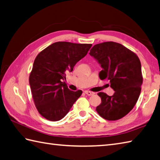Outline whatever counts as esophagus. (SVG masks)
Returning <instances> with one entry per match:
<instances>
[{"instance_id":"obj_1","label":"esophagus","mask_w":160,"mask_h":160,"mask_svg":"<svg viewBox=\"0 0 160 160\" xmlns=\"http://www.w3.org/2000/svg\"><path fill=\"white\" fill-rule=\"evenodd\" d=\"M85 93H86V94L87 95H89V96H90V95H93L95 94V92L88 91V90H86V91H85Z\"/></svg>"}]
</instances>
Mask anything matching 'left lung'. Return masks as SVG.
Instances as JSON below:
<instances>
[{
	"instance_id": "8db88e82",
	"label": "left lung",
	"mask_w": 160,
	"mask_h": 160,
	"mask_svg": "<svg viewBox=\"0 0 160 160\" xmlns=\"http://www.w3.org/2000/svg\"><path fill=\"white\" fill-rule=\"evenodd\" d=\"M89 54L101 65L100 79L109 80L112 96L99 92L102 102L96 108L99 115L108 120H116L127 115L141 93L143 83L139 58L132 51L114 42L95 44Z\"/></svg>"
}]
</instances>
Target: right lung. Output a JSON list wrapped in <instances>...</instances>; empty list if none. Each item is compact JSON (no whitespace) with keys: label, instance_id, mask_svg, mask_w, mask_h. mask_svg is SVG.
Here are the masks:
<instances>
[{"label":"right lung","instance_id":"obj_1","mask_svg":"<svg viewBox=\"0 0 160 160\" xmlns=\"http://www.w3.org/2000/svg\"><path fill=\"white\" fill-rule=\"evenodd\" d=\"M91 47V44L57 42L35 58L29 83L35 107L46 119L58 121L63 118L82 94L81 90H70L62 81Z\"/></svg>","mask_w":160,"mask_h":160}]
</instances>
